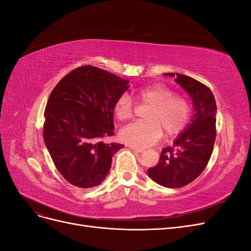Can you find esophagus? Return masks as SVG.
I'll use <instances>...</instances> for the list:
<instances>
[{"label": "esophagus", "mask_w": 251, "mask_h": 251, "mask_svg": "<svg viewBox=\"0 0 251 251\" xmlns=\"http://www.w3.org/2000/svg\"><path fill=\"white\" fill-rule=\"evenodd\" d=\"M130 149L133 150L134 151H136V153H142V151H143V149L136 148V147H133V146H130Z\"/></svg>", "instance_id": "1"}]
</instances>
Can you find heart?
<instances>
[{
	"label": "heart",
	"instance_id": "1",
	"mask_svg": "<svg viewBox=\"0 0 251 251\" xmlns=\"http://www.w3.org/2000/svg\"><path fill=\"white\" fill-rule=\"evenodd\" d=\"M136 97L149 104L143 114L144 120L135 121L121 128L119 137L136 148H147L161 137L179 134L186 126L192 108L186 98L174 95L173 91L161 83L142 87L136 91ZM116 116L126 120L133 116L134 103L127 94L118 97L114 107Z\"/></svg>",
	"mask_w": 251,
	"mask_h": 251
}]
</instances>
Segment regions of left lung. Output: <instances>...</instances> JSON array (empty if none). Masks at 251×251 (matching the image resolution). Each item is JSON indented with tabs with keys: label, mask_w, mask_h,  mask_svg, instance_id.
Wrapping results in <instances>:
<instances>
[{
	"label": "left lung",
	"mask_w": 251,
	"mask_h": 251,
	"mask_svg": "<svg viewBox=\"0 0 251 251\" xmlns=\"http://www.w3.org/2000/svg\"><path fill=\"white\" fill-rule=\"evenodd\" d=\"M175 76L174 73H164ZM176 82L191 96L194 115L173 146L165 147L157 165L148 170L159 185L179 188L191 183L206 168L216 140L217 104L214 94L202 82L176 73Z\"/></svg>",
	"instance_id": "8db88e82"
}]
</instances>
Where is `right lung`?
<instances>
[{"label":"right lung","instance_id":"add662e5","mask_svg":"<svg viewBox=\"0 0 251 251\" xmlns=\"http://www.w3.org/2000/svg\"><path fill=\"white\" fill-rule=\"evenodd\" d=\"M127 83L97 67L81 66L52 90L43 137L57 171L72 185H100L110 172L112 157L124 148L101 139L114 135V107Z\"/></svg>","mask_w":251,"mask_h":251}]
</instances>
